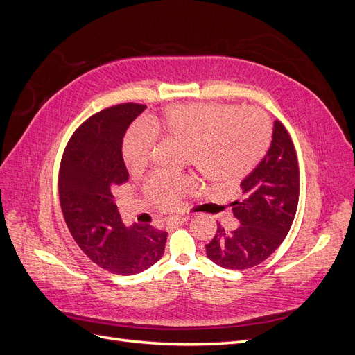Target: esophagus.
Segmentation results:
<instances>
[{"label": "esophagus", "instance_id": "1", "mask_svg": "<svg viewBox=\"0 0 355 355\" xmlns=\"http://www.w3.org/2000/svg\"><path fill=\"white\" fill-rule=\"evenodd\" d=\"M185 220H187V218H184V216H173V218L167 219V227H170V228L180 227V225L184 223Z\"/></svg>", "mask_w": 355, "mask_h": 355}]
</instances>
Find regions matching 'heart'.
<instances>
[{"label":"heart","instance_id":"heart-1","mask_svg":"<svg viewBox=\"0 0 355 355\" xmlns=\"http://www.w3.org/2000/svg\"><path fill=\"white\" fill-rule=\"evenodd\" d=\"M158 135L187 148L185 163L214 187H230L249 176L270 145V124L256 110L231 105H175L161 118L136 124L123 142V159L132 175L146 168ZM196 188L191 178L157 175L145 185V194L158 207L170 209Z\"/></svg>","mask_w":355,"mask_h":355}]
</instances>
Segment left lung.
<instances>
[{
  "label": "left lung",
  "instance_id": "8db88e82",
  "mask_svg": "<svg viewBox=\"0 0 355 355\" xmlns=\"http://www.w3.org/2000/svg\"><path fill=\"white\" fill-rule=\"evenodd\" d=\"M243 197L232 201L240 227L216 235L206 244L207 257L227 270H247L270 257L292 227L299 201V167L286 127L274 123L266 155L240 184Z\"/></svg>",
  "mask_w": 355,
  "mask_h": 355
}]
</instances>
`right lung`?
Masks as SVG:
<instances>
[{
  "instance_id": "obj_1",
  "label": "right lung",
  "mask_w": 355,
  "mask_h": 355,
  "mask_svg": "<svg viewBox=\"0 0 355 355\" xmlns=\"http://www.w3.org/2000/svg\"><path fill=\"white\" fill-rule=\"evenodd\" d=\"M145 105L121 103L85 120L72 135L59 170L63 218L80 249L112 274H139L161 259L167 232L123 223L112 191L128 180L123 137Z\"/></svg>"
}]
</instances>
